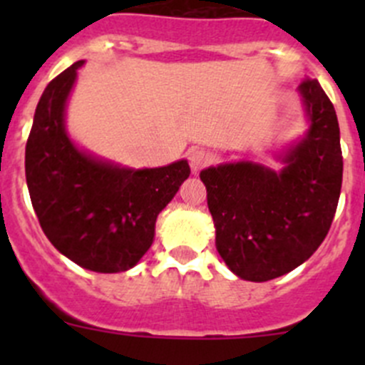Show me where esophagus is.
Segmentation results:
<instances>
[{"label": "esophagus", "instance_id": "obj_1", "mask_svg": "<svg viewBox=\"0 0 365 365\" xmlns=\"http://www.w3.org/2000/svg\"><path fill=\"white\" fill-rule=\"evenodd\" d=\"M189 162L192 171H200L212 162V153L205 148H192L189 152Z\"/></svg>", "mask_w": 365, "mask_h": 365}]
</instances>
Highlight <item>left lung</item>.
I'll return each instance as SVG.
<instances>
[{"mask_svg": "<svg viewBox=\"0 0 365 365\" xmlns=\"http://www.w3.org/2000/svg\"><path fill=\"white\" fill-rule=\"evenodd\" d=\"M300 93L311 130L286 155L281 173L237 162L200 175L217 251L245 281L281 277L309 259L329 235L339 203L342 152L336 109L318 81H302Z\"/></svg>", "mask_w": 365, "mask_h": 365, "instance_id": "left-lung-1", "label": "left lung"}]
</instances>
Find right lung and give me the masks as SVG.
<instances>
[{
    "instance_id": "add662e5",
    "label": "right lung",
    "mask_w": 365,
    "mask_h": 365,
    "mask_svg": "<svg viewBox=\"0 0 365 365\" xmlns=\"http://www.w3.org/2000/svg\"><path fill=\"white\" fill-rule=\"evenodd\" d=\"M81 65L54 77L40 97L26 143V182L51 244L86 270L116 274L148 251L157 215L190 168L180 160L132 171L79 152L65 132L63 113Z\"/></svg>"
}]
</instances>
